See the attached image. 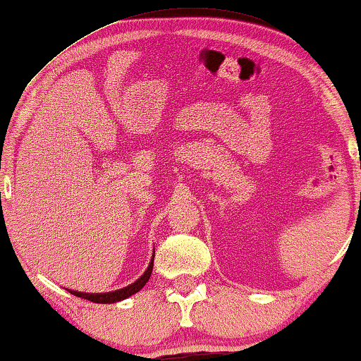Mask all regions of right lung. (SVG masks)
Listing matches in <instances>:
<instances>
[{
    "instance_id": "obj_1",
    "label": "right lung",
    "mask_w": 361,
    "mask_h": 361,
    "mask_svg": "<svg viewBox=\"0 0 361 361\" xmlns=\"http://www.w3.org/2000/svg\"><path fill=\"white\" fill-rule=\"evenodd\" d=\"M154 258V255H153ZM152 271H153V259L149 262L148 269L143 273V276L140 279H137L134 284L124 287V289L121 290H114V292H108V293H85V292H75V290H69L72 295L75 297H80V298H85V300H90L93 303H114V302H119V300H124V298L134 295L138 290L142 289L143 286L147 284L149 276H152Z\"/></svg>"
}]
</instances>
